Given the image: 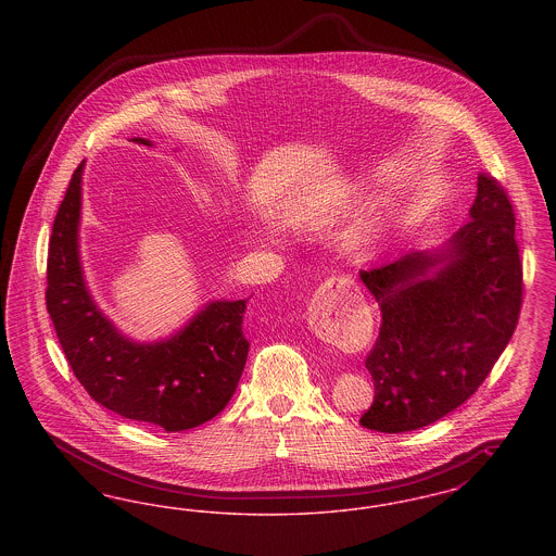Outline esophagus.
Returning a JSON list of instances; mask_svg holds the SVG:
<instances>
[{
    "mask_svg": "<svg viewBox=\"0 0 556 556\" xmlns=\"http://www.w3.org/2000/svg\"><path fill=\"white\" fill-rule=\"evenodd\" d=\"M350 288H354V281L350 279H338V281H331L325 290L318 293L317 298L311 302L308 306V325L318 331V320L320 318L331 317L333 320L340 317V304L344 302V295L348 293Z\"/></svg>",
    "mask_w": 556,
    "mask_h": 556,
    "instance_id": "esophagus-1",
    "label": "esophagus"
}]
</instances>
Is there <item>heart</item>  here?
Here are the masks:
<instances>
[{
	"label": "heart",
	"instance_id": "b5f03b06",
	"mask_svg": "<svg viewBox=\"0 0 556 556\" xmlns=\"http://www.w3.org/2000/svg\"><path fill=\"white\" fill-rule=\"evenodd\" d=\"M340 208H342V202H318L317 198H311V195H298V198H291L290 202L283 206L281 216H283V223L291 229L306 231L331 220ZM383 227H386V208L383 206L370 208L363 218H358L345 231V252L354 258H363L381 236Z\"/></svg>",
	"mask_w": 556,
	"mask_h": 556
}]
</instances>
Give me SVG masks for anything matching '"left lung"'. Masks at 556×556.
I'll list each match as a JSON object with an SVG mask.
<instances>
[{"mask_svg":"<svg viewBox=\"0 0 556 556\" xmlns=\"http://www.w3.org/2000/svg\"><path fill=\"white\" fill-rule=\"evenodd\" d=\"M361 281L381 308L361 425L404 433L435 424L476 394L517 327L523 286L506 193L479 175L469 220L446 243L361 270Z\"/></svg>","mask_w":556,"mask_h":556,"instance_id":"left-lung-1","label":"left lung"}]
</instances>
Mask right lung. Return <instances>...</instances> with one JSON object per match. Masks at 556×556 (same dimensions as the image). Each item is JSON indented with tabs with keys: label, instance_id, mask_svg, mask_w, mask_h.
I'll use <instances>...</instances> for the list:
<instances>
[{
	"label": "right lung",
	"instance_id": "obj_1",
	"mask_svg": "<svg viewBox=\"0 0 556 556\" xmlns=\"http://www.w3.org/2000/svg\"><path fill=\"white\" fill-rule=\"evenodd\" d=\"M141 146H154L132 137ZM85 160L53 220L48 313L87 394L135 424L186 431L216 417L236 394L248 358L241 318L248 300H211L166 338L123 333L89 290L80 261Z\"/></svg>",
	"mask_w": 556,
	"mask_h": 556
}]
</instances>
